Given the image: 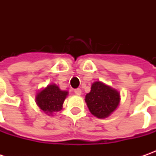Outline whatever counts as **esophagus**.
Segmentation results:
<instances>
[{"label":"esophagus","mask_w":156,"mask_h":156,"mask_svg":"<svg viewBox=\"0 0 156 156\" xmlns=\"http://www.w3.org/2000/svg\"><path fill=\"white\" fill-rule=\"evenodd\" d=\"M74 92H75V94L76 95H81V90L80 88H75Z\"/></svg>","instance_id":"esophagus-1"}]
</instances>
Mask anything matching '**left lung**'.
Returning a JSON list of instances; mask_svg holds the SVG:
<instances>
[{
    "label": "left lung",
    "mask_w": 156,
    "mask_h": 156,
    "mask_svg": "<svg viewBox=\"0 0 156 156\" xmlns=\"http://www.w3.org/2000/svg\"><path fill=\"white\" fill-rule=\"evenodd\" d=\"M85 101L92 115L97 118H106L116 109L120 94L102 82L95 81L91 86V91L86 94Z\"/></svg>",
    "instance_id": "left-lung-1"
}]
</instances>
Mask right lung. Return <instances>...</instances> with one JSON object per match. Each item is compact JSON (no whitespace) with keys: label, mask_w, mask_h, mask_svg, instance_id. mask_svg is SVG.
I'll use <instances>...</instances> for the list:
<instances>
[{"label":"right lung","mask_w":156,"mask_h":156,"mask_svg":"<svg viewBox=\"0 0 156 156\" xmlns=\"http://www.w3.org/2000/svg\"><path fill=\"white\" fill-rule=\"evenodd\" d=\"M67 95V91H62L55 84H52L40 91L35 99L41 110L46 114H52L62 108V104Z\"/></svg>","instance_id":"add662e5"}]
</instances>
